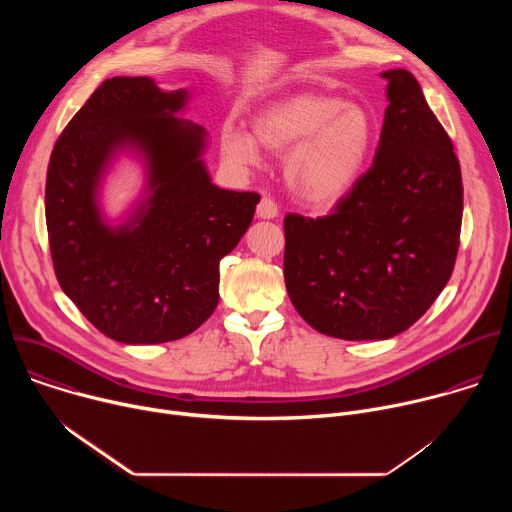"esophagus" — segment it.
I'll return each mask as SVG.
<instances>
[{"label": "esophagus", "instance_id": "esophagus-1", "mask_svg": "<svg viewBox=\"0 0 512 512\" xmlns=\"http://www.w3.org/2000/svg\"><path fill=\"white\" fill-rule=\"evenodd\" d=\"M277 214H279L277 204H275L271 198L263 196L261 202L257 204V216H259V218H275Z\"/></svg>", "mask_w": 512, "mask_h": 512}]
</instances>
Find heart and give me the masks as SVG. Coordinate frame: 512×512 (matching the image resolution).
<instances>
[{"instance_id":"1","label":"heart","mask_w":512,"mask_h":512,"mask_svg":"<svg viewBox=\"0 0 512 512\" xmlns=\"http://www.w3.org/2000/svg\"><path fill=\"white\" fill-rule=\"evenodd\" d=\"M375 125L369 111L334 95L298 93L279 99L251 119V133L225 127L223 156L239 168H255L263 150L285 156L283 176L300 200L314 206L340 202L369 158Z\"/></svg>"}]
</instances>
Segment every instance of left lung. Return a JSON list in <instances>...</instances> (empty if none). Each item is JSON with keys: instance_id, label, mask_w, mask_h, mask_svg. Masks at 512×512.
Instances as JSON below:
<instances>
[{"instance_id": "obj_1", "label": "left lung", "mask_w": 512, "mask_h": 512, "mask_svg": "<svg viewBox=\"0 0 512 512\" xmlns=\"http://www.w3.org/2000/svg\"><path fill=\"white\" fill-rule=\"evenodd\" d=\"M387 111L373 166L320 218L285 214L291 304L318 332L385 340L415 324L452 277L460 162L409 70L381 72Z\"/></svg>"}]
</instances>
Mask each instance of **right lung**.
<instances>
[{
	"instance_id": "obj_1",
	"label": "right lung",
	"mask_w": 512,
	"mask_h": 512,
	"mask_svg": "<svg viewBox=\"0 0 512 512\" xmlns=\"http://www.w3.org/2000/svg\"><path fill=\"white\" fill-rule=\"evenodd\" d=\"M188 93L148 77L107 79L70 119L46 174L56 279L81 314L123 344L194 332L218 304V263L249 229L255 192L210 182L204 127L174 117ZM146 162V198L123 226L104 223L96 192L117 151Z\"/></svg>"
}]
</instances>
